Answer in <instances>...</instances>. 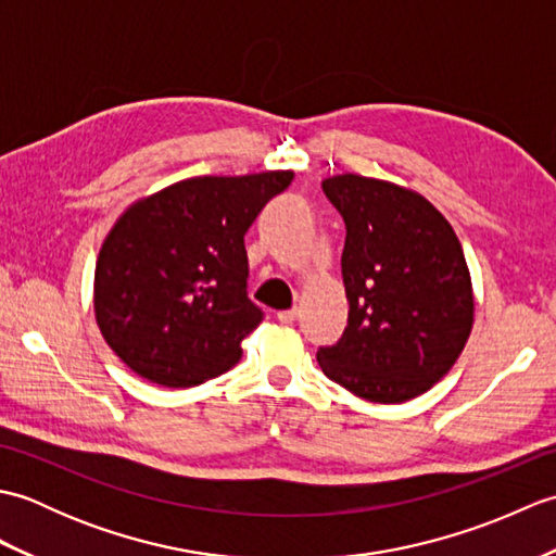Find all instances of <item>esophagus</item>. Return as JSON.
Instances as JSON below:
<instances>
[{
	"label": "esophagus",
	"mask_w": 556,
	"mask_h": 556,
	"mask_svg": "<svg viewBox=\"0 0 556 556\" xmlns=\"http://www.w3.org/2000/svg\"><path fill=\"white\" fill-rule=\"evenodd\" d=\"M296 317H299V308H289V311H279L277 313V320L285 323V325H291L293 320H296Z\"/></svg>",
	"instance_id": "esophagus-1"
}]
</instances>
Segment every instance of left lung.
Segmentation results:
<instances>
[{
	"instance_id": "obj_1",
	"label": "left lung",
	"mask_w": 556,
	"mask_h": 556,
	"mask_svg": "<svg viewBox=\"0 0 556 556\" xmlns=\"http://www.w3.org/2000/svg\"><path fill=\"white\" fill-rule=\"evenodd\" d=\"M323 191L346 224L349 325L317 363L365 401L416 399L452 370L473 329L464 248L442 212L408 188L337 174Z\"/></svg>"
}]
</instances>
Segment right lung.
<instances>
[{"mask_svg": "<svg viewBox=\"0 0 556 556\" xmlns=\"http://www.w3.org/2000/svg\"><path fill=\"white\" fill-rule=\"evenodd\" d=\"M293 172L195 176L138 200L96 265V317L128 368L162 387H195L241 358L263 323L248 299L243 236Z\"/></svg>", "mask_w": 556, "mask_h": 556, "instance_id": "right-lung-1", "label": "right lung"}]
</instances>
